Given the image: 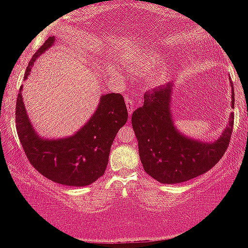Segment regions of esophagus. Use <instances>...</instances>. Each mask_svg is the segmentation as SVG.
<instances>
[{"mask_svg": "<svg viewBox=\"0 0 248 248\" xmlns=\"http://www.w3.org/2000/svg\"><path fill=\"white\" fill-rule=\"evenodd\" d=\"M126 106H127V109L128 112H129V114H132V113L134 112V109H135V101L133 100V99H129L127 98L126 99Z\"/></svg>", "mask_w": 248, "mask_h": 248, "instance_id": "obj_1", "label": "esophagus"}]
</instances>
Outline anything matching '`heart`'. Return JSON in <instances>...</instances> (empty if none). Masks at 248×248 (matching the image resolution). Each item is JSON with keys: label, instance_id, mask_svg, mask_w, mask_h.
Returning <instances> with one entry per match:
<instances>
[{"label": "heart", "instance_id": "heart-1", "mask_svg": "<svg viewBox=\"0 0 248 248\" xmlns=\"http://www.w3.org/2000/svg\"><path fill=\"white\" fill-rule=\"evenodd\" d=\"M133 70L135 71H147L152 69V62L149 61H142V62H138L135 64L130 65Z\"/></svg>", "mask_w": 248, "mask_h": 248}]
</instances>
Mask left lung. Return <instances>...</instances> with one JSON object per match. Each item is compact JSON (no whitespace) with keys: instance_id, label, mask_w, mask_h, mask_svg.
<instances>
[{"instance_id":"left-lung-1","label":"left lung","mask_w":248,"mask_h":248,"mask_svg":"<svg viewBox=\"0 0 248 248\" xmlns=\"http://www.w3.org/2000/svg\"><path fill=\"white\" fill-rule=\"evenodd\" d=\"M172 86L168 82L144 93L143 106L134 110L132 116L144 171L163 184L186 182L212 169L229 147L234 122L231 113L220 138L209 143L182 135L175 128L170 110Z\"/></svg>"}]
</instances>
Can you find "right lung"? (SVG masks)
Returning a JSON list of instances; mask_svg holds the SVG:
<instances>
[{
    "mask_svg": "<svg viewBox=\"0 0 248 248\" xmlns=\"http://www.w3.org/2000/svg\"><path fill=\"white\" fill-rule=\"evenodd\" d=\"M49 37L37 50L25 71L30 75L33 62L55 42ZM22 86L16 101V129L28 160L44 177L69 186H90L106 171L110 146L116 133L128 120L124 99L120 93L101 95L92 118L70 138L45 140L32 128L25 110Z\"/></svg>",
    "mask_w": 248,
    "mask_h": 248,
    "instance_id": "obj_1",
    "label": "right lung"
}]
</instances>
